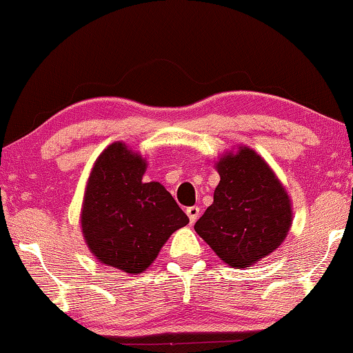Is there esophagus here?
Masks as SVG:
<instances>
[{
  "label": "esophagus",
  "mask_w": 353,
  "mask_h": 353,
  "mask_svg": "<svg viewBox=\"0 0 353 353\" xmlns=\"http://www.w3.org/2000/svg\"><path fill=\"white\" fill-rule=\"evenodd\" d=\"M187 215L188 219H190V223H194L199 217V214H201V209H199L198 206H192V208H187Z\"/></svg>",
  "instance_id": "34e87169"
}]
</instances>
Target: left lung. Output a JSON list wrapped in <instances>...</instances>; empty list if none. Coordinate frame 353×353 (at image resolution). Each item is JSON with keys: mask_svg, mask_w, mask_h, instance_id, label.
Segmentation results:
<instances>
[{"mask_svg": "<svg viewBox=\"0 0 353 353\" xmlns=\"http://www.w3.org/2000/svg\"><path fill=\"white\" fill-rule=\"evenodd\" d=\"M214 203L194 231L225 263L247 268L283 243L292 225L287 192L254 150L243 147L217 163Z\"/></svg>", "mask_w": 353, "mask_h": 353, "instance_id": "obj_1", "label": "left lung"}]
</instances>
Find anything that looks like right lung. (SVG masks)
I'll return each mask as SVG.
<instances>
[{
  "mask_svg": "<svg viewBox=\"0 0 353 353\" xmlns=\"http://www.w3.org/2000/svg\"><path fill=\"white\" fill-rule=\"evenodd\" d=\"M145 163L122 143L94 163L82 208V233L99 261L138 274L188 217L159 182H143Z\"/></svg>",
  "mask_w": 353,
  "mask_h": 353,
  "instance_id": "1",
  "label": "right lung"
}]
</instances>
